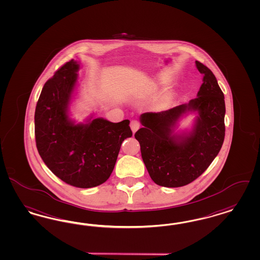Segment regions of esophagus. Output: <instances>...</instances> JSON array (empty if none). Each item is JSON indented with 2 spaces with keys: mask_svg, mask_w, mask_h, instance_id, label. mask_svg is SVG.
<instances>
[{
  "mask_svg": "<svg viewBox=\"0 0 260 260\" xmlns=\"http://www.w3.org/2000/svg\"><path fill=\"white\" fill-rule=\"evenodd\" d=\"M140 126H141V123L138 120H135L134 119L130 122V127H131V130H132L133 133H136V131L140 128Z\"/></svg>",
  "mask_w": 260,
  "mask_h": 260,
  "instance_id": "1",
  "label": "esophagus"
}]
</instances>
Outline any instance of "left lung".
<instances>
[{
    "label": "left lung",
    "mask_w": 260,
    "mask_h": 260,
    "mask_svg": "<svg viewBox=\"0 0 260 260\" xmlns=\"http://www.w3.org/2000/svg\"><path fill=\"white\" fill-rule=\"evenodd\" d=\"M196 64L203 75L198 97L168 111L144 113V127L135 134L151 179L164 187H182L196 180L220 152L224 140L223 93L211 70L198 60ZM186 110L199 112L192 132L184 137L173 135Z\"/></svg>",
    "instance_id": "obj_1"
}]
</instances>
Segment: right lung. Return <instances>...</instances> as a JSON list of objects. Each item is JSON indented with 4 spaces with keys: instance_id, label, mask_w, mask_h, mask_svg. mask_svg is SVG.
Segmentation results:
<instances>
[{
    "instance_id": "obj_1",
    "label": "right lung",
    "mask_w": 260,
    "mask_h": 260,
    "mask_svg": "<svg viewBox=\"0 0 260 260\" xmlns=\"http://www.w3.org/2000/svg\"><path fill=\"white\" fill-rule=\"evenodd\" d=\"M79 64L71 59L58 68L41 90L35 113L39 155L60 180L77 188L96 187L110 177L122 142L132 137L128 119L114 123L95 118L74 124L68 104Z\"/></svg>"
}]
</instances>
